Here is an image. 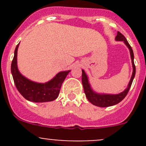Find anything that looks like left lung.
<instances>
[{
  "label": "left lung",
  "mask_w": 146,
  "mask_h": 146,
  "mask_svg": "<svg viewBox=\"0 0 146 146\" xmlns=\"http://www.w3.org/2000/svg\"><path fill=\"white\" fill-rule=\"evenodd\" d=\"M115 39L117 41H123L124 43L126 44V45L128 46V48H129V50H130L131 58L132 65H133V73H132V76L130 80V82H129V85H128V88L123 92H121L118 95H101V94L96 93V92H95L91 89L90 85L89 82H88V76L85 74V71L82 70V83L84 88V92H85V96L87 97L90 102H91L94 105L98 106V107H110V106L115 105V104L120 102L121 101L123 100L128 94V92H129V89H130L131 86L132 82H133V78L135 77V74H136V66H135L134 61H133L134 55H133V52L131 46L129 44L128 41L126 40L125 36L121 32H117V35L116 36Z\"/></svg>",
  "instance_id": "left-lung-1"
}]
</instances>
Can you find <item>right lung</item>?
<instances>
[{
  "mask_svg": "<svg viewBox=\"0 0 146 146\" xmlns=\"http://www.w3.org/2000/svg\"><path fill=\"white\" fill-rule=\"evenodd\" d=\"M19 44L15 50L14 57L11 64V73L17 90L27 100L34 102H46L56 99L61 85L70 70L58 73L52 80L46 83H37L22 76L17 66V53Z\"/></svg>",
  "mask_w": 146,
  "mask_h": 146,
  "instance_id": "add662e5",
  "label": "right lung"
}]
</instances>
